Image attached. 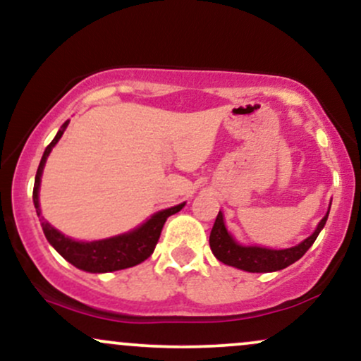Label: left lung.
<instances>
[{"mask_svg":"<svg viewBox=\"0 0 361 361\" xmlns=\"http://www.w3.org/2000/svg\"><path fill=\"white\" fill-rule=\"evenodd\" d=\"M331 206V204H329ZM329 209L323 219H321L317 228L309 238H306L302 243L295 245V247L283 248V250H272L264 247H243L238 241L231 236V233L224 226L223 213L219 211L216 216V221L213 230L209 235V247L213 255L223 262L224 265H231L235 269L245 270V272L262 274V272H277V270L286 269L298 262L309 248L312 247L317 235L324 228L326 219H328Z\"/></svg>","mask_w":361,"mask_h":361,"instance_id":"left-lung-1","label":"left lung"}]
</instances>
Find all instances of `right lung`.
Returning a JSON list of instances; mask_svg holds the SVG:
<instances>
[{
	"label": "right lung",
	"mask_w": 361,
	"mask_h": 361,
	"mask_svg": "<svg viewBox=\"0 0 361 361\" xmlns=\"http://www.w3.org/2000/svg\"><path fill=\"white\" fill-rule=\"evenodd\" d=\"M67 125H69V121L63 123L61 130L55 135V138L50 142V145L45 148L44 155H42L40 165H38L37 169L35 185H33V204H35L38 219L42 221V230H44L47 241H49V243L52 245L69 264L84 270V272H114V270L130 269V267L142 264V262H145L147 258L154 253L155 245L160 238V233H162V228L169 216L179 213L182 207L185 206V202L169 207V209L159 211V213H155L150 219H147L142 226L135 228V230H131L128 233H123V235L111 236V238L96 241H75L69 238V236L62 235V233L55 230L49 221H45L44 216H42L40 202H38V189H40V179L47 162V157L52 152L55 143L61 140Z\"/></svg>",
	"instance_id": "right-lung-1"
}]
</instances>
